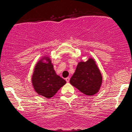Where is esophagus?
Returning <instances> with one entry per match:
<instances>
[{
    "instance_id": "obj_1",
    "label": "esophagus",
    "mask_w": 132,
    "mask_h": 132,
    "mask_svg": "<svg viewBox=\"0 0 132 132\" xmlns=\"http://www.w3.org/2000/svg\"><path fill=\"white\" fill-rule=\"evenodd\" d=\"M69 80H70V78H69V77H68V78H66V82H69Z\"/></svg>"
}]
</instances>
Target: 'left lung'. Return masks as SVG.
Returning <instances> with one entry per match:
<instances>
[{
    "label": "left lung",
    "instance_id": "1",
    "mask_svg": "<svg viewBox=\"0 0 132 132\" xmlns=\"http://www.w3.org/2000/svg\"><path fill=\"white\" fill-rule=\"evenodd\" d=\"M69 82L84 94L93 95L101 88L102 76L94 60L90 57L87 61L78 63Z\"/></svg>",
    "mask_w": 132,
    "mask_h": 132
}]
</instances>
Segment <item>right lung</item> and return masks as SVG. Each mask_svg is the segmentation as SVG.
<instances>
[{
  "instance_id": "right-lung-1",
  "label": "right lung",
  "mask_w": 132,
  "mask_h": 132,
  "mask_svg": "<svg viewBox=\"0 0 132 132\" xmlns=\"http://www.w3.org/2000/svg\"><path fill=\"white\" fill-rule=\"evenodd\" d=\"M31 82L37 94L48 99L54 96L66 83L64 79L56 75L51 59L48 56H44L36 64Z\"/></svg>"
}]
</instances>
